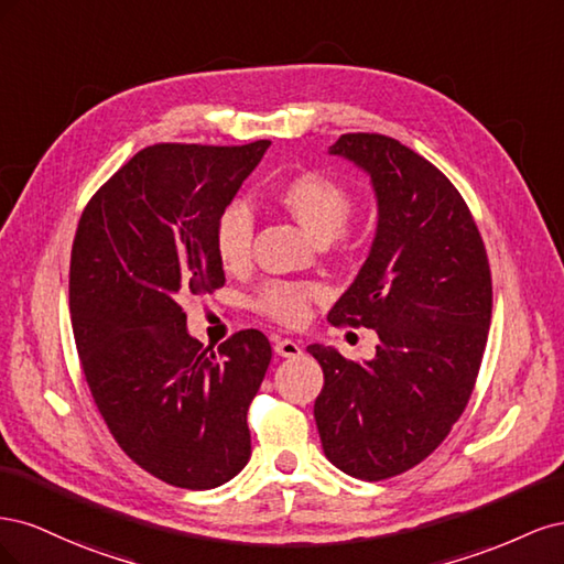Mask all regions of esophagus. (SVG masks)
<instances>
[{
  "label": "esophagus",
  "mask_w": 564,
  "mask_h": 564,
  "mask_svg": "<svg viewBox=\"0 0 564 564\" xmlns=\"http://www.w3.org/2000/svg\"><path fill=\"white\" fill-rule=\"evenodd\" d=\"M275 352L280 357H299L301 355V344L299 340H292V338H275Z\"/></svg>",
  "instance_id": "esophagus-1"
}]
</instances>
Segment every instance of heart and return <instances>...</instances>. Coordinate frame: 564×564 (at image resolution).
<instances>
[{"label": "heart", "instance_id": "1", "mask_svg": "<svg viewBox=\"0 0 564 564\" xmlns=\"http://www.w3.org/2000/svg\"><path fill=\"white\" fill-rule=\"evenodd\" d=\"M282 207L308 230L315 240L327 242L340 235L355 214V195L346 183L327 174H299L289 178L278 193ZM253 218L240 202H232L218 214L214 224V253L230 272L247 268L251 259ZM322 292L311 284L268 282L256 296V308L282 324H301L308 317L311 301Z\"/></svg>", "mask_w": 564, "mask_h": 564}]
</instances>
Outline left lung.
<instances>
[{"label":"left lung","mask_w":564,"mask_h":564,"mask_svg":"<svg viewBox=\"0 0 564 564\" xmlns=\"http://www.w3.org/2000/svg\"><path fill=\"white\" fill-rule=\"evenodd\" d=\"M329 155L369 174L377 237L332 324L377 329L369 362L319 344L315 421L324 456L386 480L431 456L464 414L491 319V272L468 204L419 152L381 133H344Z\"/></svg>","instance_id":"8db88e82"}]
</instances>
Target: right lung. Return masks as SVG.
<instances>
[{
	"instance_id": "add662e5",
	"label": "right lung",
	"mask_w": 564,
	"mask_h": 564,
	"mask_svg": "<svg viewBox=\"0 0 564 564\" xmlns=\"http://www.w3.org/2000/svg\"><path fill=\"white\" fill-rule=\"evenodd\" d=\"M270 141L150 145L82 212L70 315L84 379L124 454L162 482L214 489L251 456L247 412L270 365L259 329L214 350L181 301L226 284L214 224Z\"/></svg>"
}]
</instances>
